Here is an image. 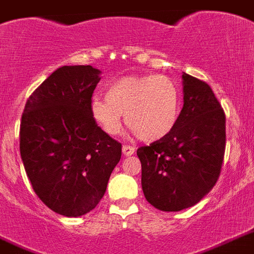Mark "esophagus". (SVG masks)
<instances>
[{"instance_id": "1", "label": "esophagus", "mask_w": 254, "mask_h": 254, "mask_svg": "<svg viewBox=\"0 0 254 254\" xmlns=\"http://www.w3.org/2000/svg\"><path fill=\"white\" fill-rule=\"evenodd\" d=\"M135 149L133 146H129V145H124L123 146V154L124 156H131V154H134Z\"/></svg>"}]
</instances>
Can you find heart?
I'll list each match as a JSON object with an SVG mask.
<instances>
[{
    "mask_svg": "<svg viewBox=\"0 0 254 254\" xmlns=\"http://www.w3.org/2000/svg\"><path fill=\"white\" fill-rule=\"evenodd\" d=\"M105 97L93 98L90 116L106 134H119L125 114L140 140L154 142L169 134L179 120L180 89L166 75H124L108 86Z\"/></svg>",
    "mask_w": 254,
    "mask_h": 254,
    "instance_id": "obj_1",
    "label": "heart"
}]
</instances>
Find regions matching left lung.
Returning <instances> with one entry per match:
<instances>
[{
	"instance_id": "left-lung-1",
	"label": "left lung",
	"mask_w": 254,
	"mask_h": 254,
	"mask_svg": "<svg viewBox=\"0 0 254 254\" xmlns=\"http://www.w3.org/2000/svg\"><path fill=\"white\" fill-rule=\"evenodd\" d=\"M183 93L173 130L137 149L145 198L164 212L202 200L217 183L225 153V113L210 86L183 73Z\"/></svg>"
}]
</instances>
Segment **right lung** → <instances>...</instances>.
<instances>
[{"mask_svg":"<svg viewBox=\"0 0 254 254\" xmlns=\"http://www.w3.org/2000/svg\"><path fill=\"white\" fill-rule=\"evenodd\" d=\"M101 70L61 66L32 93L19 127V152L40 200L53 212L80 217L97 206L121 158V144L90 116Z\"/></svg>","mask_w":254,"mask_h":254,"instance_id":"right-lung-1","label":"right lung"}]
</instances>
